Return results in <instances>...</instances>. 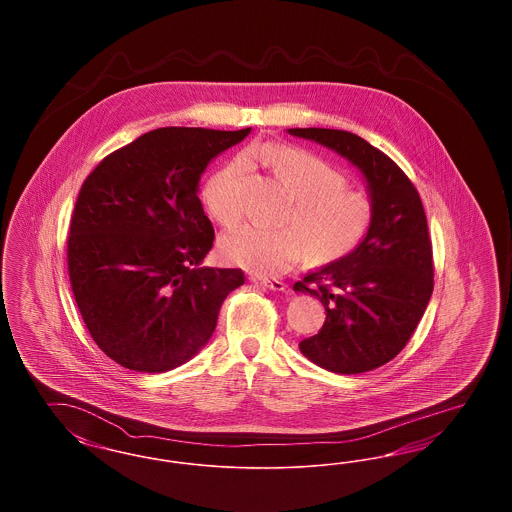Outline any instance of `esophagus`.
<instances>
[{
    "mask_svg": "<svg viewBox=\"0 0 512 512\" xmlns=\"http://www.w3.org/2000/svg\"><path fill=\"white\" fill-rule=\"evenodd\" d=\"M251 282L272 290V292H284L288 286L282 282V280H276V278H257V276H251Z\"/></svg>",
    "mask_w": 512,
    "mask_h": 512,
    "instance_id": "esophagus-1",
    "label": "esophagus"
}]
</instances>
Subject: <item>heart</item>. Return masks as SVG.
<instances>
[{"mask_svg": "<svg viewBox=\"0 0 512 512\" xmlns=\"http://www.w3.org/2000/svg\"><path fill=\"white\" fill-rule=\"evenodd\" d=\"M247 157L267 163L288 188L295 203L288 228L244 224L222 238L226 261L253 274L274 276L295 267L309 255L332 263L353 253L372 224V203L357 190L345 188L340 171L317 155L284 144L251 147ZM240 155L211 174L203 186L209 213L224 226L242 217V184L249 172Z\"/></svg>", "mask_w": 512, "mask_h": 512, "instance_id": "obj_1", "label": "heart"}]
</instances>
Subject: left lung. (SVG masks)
Returning <instances> with one entry per match:
<instances>
[{
	"instance_id": "8db88e82",
	"label": "left lung",
	"mask_w": 512,
	"mask_h": 512,
	"mask_svg": "<svg viewBox=\"0 0 512 512\" xmlns=\"http://www.w3.org/2000/svg\"><path fill=\"white\" fill-rule=\"evenodd\" d=\"M292 136L338 151L361 169L372 224L361 245L293 284L318 297L326 320L299 343L313 363L359 374L390 363L411 340L434 290L426 213L409 176L361 136L332 128H290Z\"/></svg>"
}]
</instances>
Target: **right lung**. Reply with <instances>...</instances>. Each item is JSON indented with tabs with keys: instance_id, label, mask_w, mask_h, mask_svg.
I'll return each instance as SVG.
<instances>
[{
	"instance_id": "1",
	"label": "right lung",
	"mask_w": 512,
	"mask_h": 512,
	"mask_svg": "<svg viewBox=\"0 0 512 512\" xmlns=\"http://www.w3.org/2000/svg\"><path fill=\"white\" fill-rule=\"evenodd\" d=\"M249 132L157 128L84 180L67 240L71 288L90 336L124 368L165 372L190 361L226 295L244 284L240 268L199 267L215 230L197 184Z\"/></svg>"
}]
</instances>
